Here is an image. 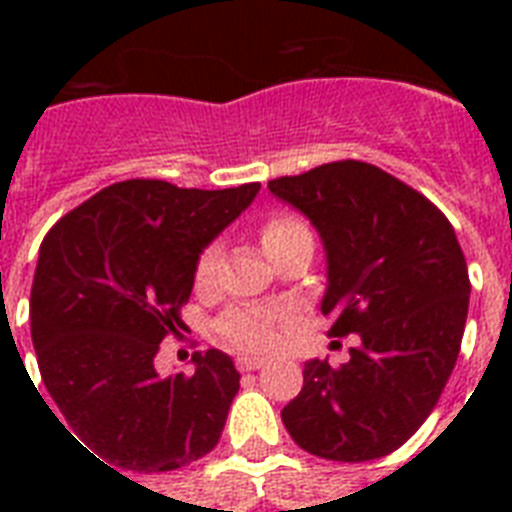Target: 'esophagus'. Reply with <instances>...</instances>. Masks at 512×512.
Masks as SVG:
<instances>
[{
    "label": "esophagus",
    "mask_w": 512,
    "mask_h": 512,
    "mask_svg": "<svg viewBox=\"0 0 512 512\" xmlns=\"http://www.w3.org/2000/svg\"><path fill=\"white\" fill-rule=\"evenodd\" d=\"M236 364H239L241 372H255V369H263V366H265V358H257V356H239V358H236Z\"/></svg>",
    "instance_id": "esophagus-1"
}]
</instances>
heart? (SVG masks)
Returning a JSON list of instances; mask_svg holds the SVG:
<instances>
[{"label": "heart", "instance_id": "obj_1", "mask_svg": "<svg viewBox=\"0 0 512 512\" xmlns=\"http://www.w3.org/2000/svg\"><path fill=\"white\" fill-rule=\"evenodd\" d=\"M300 231H305V225L295 217H271L260 231L265 252ZM220 265H223V247L217 241H212V244L201 249L199 260H196V281L201 287H207L217 279ZM279 324L281 311H271V308H231V311L223 313V319L217 321V332H220L223 340H228L241 350H268L279 340Z\"/></svg>", "mask_w": 512, "mask_h": 512}]
</instances>
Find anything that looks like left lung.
<instances>
[{
    "mask_svg": "<svg viewBox=\"0 0 512 512\" xmlns=\"http://www.w3.org/2000/svg\"><path fill=\"white\" fill-rule=\"evenodd\" d=\"M268 188L319 231L329 335L361 340L348 364L311 358L281 420L300 449L324 460L396 452L428 420L460 356L470 279L452 223L422 193L356 159Z\"/></svg>",
    "mask_w": 512,
    "mask_h": 512,
    "instance_id": "left-lung-1",
    "label": "left lung"
}]
</instances>
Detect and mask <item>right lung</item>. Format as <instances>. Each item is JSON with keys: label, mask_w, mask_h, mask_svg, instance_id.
Masks as SVG:
<instances>
[{"label": "right lung", "mask_w": 512, "mask_h": 512, "mask_svg": "<svg viewBox=\"0 0 512 512\" xmlns=\"http://www.w3.org/2000/svg\"><path fill=\"white\" fill-rule=\"evenodd\" d=\"M257 191L260 183L199 191L124 180L71 209L44 236L31 287L39 372L76 444L108 468L177 470L220 441L239 393L231 356L196 350L193 374L170 377H159L154 358L159 342L183 329L180 308L191 297L201 249Z\"/></svg>", "instance_id": "add662e5"}]
</instances>
